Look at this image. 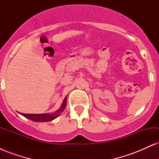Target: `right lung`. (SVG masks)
<instances>
[{"label":"right lung","mask_w":159,"mask_h":159,"mask_svg":"<svg viewBox=\"0 0 159 159\" xmlns=\"http://www.w3.org/2000/svg\"><path fill=\"white\" fill-rule=\"evenodd\" d=\"M66 106V97H65L64 100H63V104H62L61 107L58 111H57L54 114H22L20 113L22 116H25L27 119L32 120L34 122H48L52 121V120H54L55 118L57 117L60 114L64 111Z\"/></svg>","instance_id":"obj_1"}]
</instances>
